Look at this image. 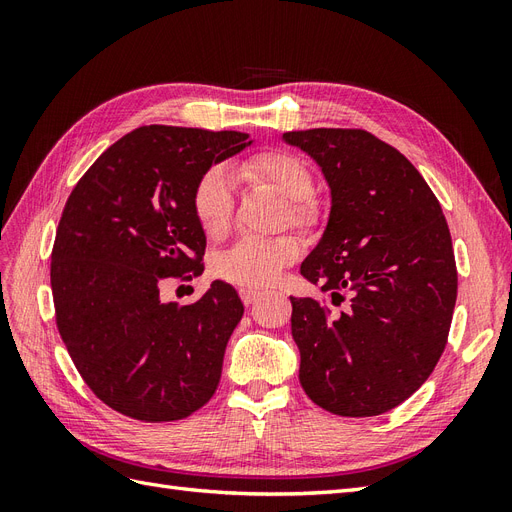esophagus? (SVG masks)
<instances>
[{"label":"esophagus","instance_id":"34e87169","mask_svg":"<svg viewBox=\"0 0 512 512\" xmlns=\"http://www.w3.org/2000/svg\"><path fill=\"white\" fill-rule=\"evenodd\" d=\"M241 301L245 303V305H252V303H256L260 297H262V290H254V288H241Z\"/></svg>","mask_w":512,"mask_h":512}]
</instances>
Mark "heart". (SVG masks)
I'll return each instance as SVG.
<instances>
[{
  "label": "heart",
  "instance_id": "1",
  "mask_svg": "<svg viewBox=\"0 0 512 512\" xmlns=\"http://www.w3.org/2000/svg\"><path fill=\"white\" fill-rule=\"evenodd\" d=\"M239 175L250 183L267 185L286 198L294 224L305 226L314 222V177L297 156L286 151H260L239 164ZM192 207L205 235H224L232 218V183L222 168H209L198 179L192 194ZM297 256L299 243L292 237H247L220 256L218 275L235 286L265 288L271 286L282 269Z\"/></svg>",
  "mask_w": 512,
  "mask_h": 512
}]
</instances>
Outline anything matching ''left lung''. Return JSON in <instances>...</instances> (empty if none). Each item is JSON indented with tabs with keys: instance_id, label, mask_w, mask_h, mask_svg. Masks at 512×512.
<instances>
[{
	"instance_id": "left-lung-1",
	"label": "left lung",
	"mask_w": 512,
	"mask_h": 512,
	"mask_svg": "<svg viewBox=\"0 0 512 512\" xmlns=\"http://www.w3.org/2000/svg\"><path fill=\"white\" fill-rule=\"evenodd\" d=\"M312 158L331 211L301 275L331 294V314L290 297L307 397L339 416L406 401L440 361L457 301L453 241L438 198L406 156L365 130L282 134Z\"/></svg>"
}]
</instances>
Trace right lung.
I'll list each match as a JSON object with an SVG mask.
<instances>
[{
    "label": "right lung",
    "instance_id": "right-lung-1",
    "mask_svg": "<svg viewBox=\"0 0 512 512\" xmlns=\"http://www.w3.org/2000/svg\"><path fill=\"white\" fill-rule=\"evenodd\" d=\"M245 132L143 126L74 185L57 226L51 288L61 339L108 408L147 423L179 421L220 384L243 316L215 280L196 303H164L166 277L200 273L207 237L192 207L198 179L252 145Z\"/></svg>",
    "mask_w": 512,
    "mask_h": 512
}]
</instances>
